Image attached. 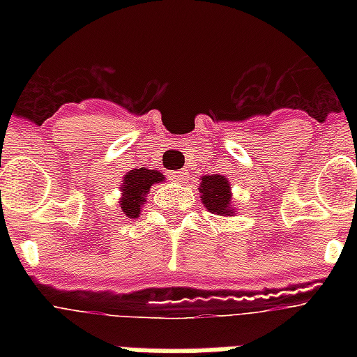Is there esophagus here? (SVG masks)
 <instances>
[{"mask_svg": "<svg viewBox=\"0 0 357 357\" xmlns=\"http://www.w3.org/2000/svg\"><path fill=\"white\" fill-rule=\"evenodd\" d=\"M185 178H187V174L185 172H170V179L172 181H176V183H183V181H185Z\"/></svg>", "mask_w": 357, "mask_h": 357, "instance_id": "esophagus-1", "label": "esophagus"}]
</instances>
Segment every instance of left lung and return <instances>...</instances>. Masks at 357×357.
<instances>
[{
    "label": "left lung",
    "mask_w": 357,
    "mask_h": 357,
    "mask_svg": "<svg viewBox=\"0 0 357 357\" xmlns=\"http://www.w3.org/2000/svg\"><path fill=\"white\" fill-rule=\"evenodd\" d=\"M199 193H201V201L204 204V208L212 212V214L224 218L237 214V210L233 206L231 185H229L225 176H220V174L202 176Z\"/></svg>",
    "instance_id": "left-lung-1"
}]
</instances>
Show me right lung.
<instances>
[{"mask_svg": "<svg viewBox=\"0 0 357 357\" xmlns=\"http://www.w3.org/2000/svg\"><path fill=\"white\" fill-rule=\"evenodd\" d=\"M164 176L158 170H149V168H135L130 170L122 178L120 185V208L126 216L137 218L141 208L145 204L149 189L155 183H162Z\"/></svg>", "mask_w": 357, "mask_h": 357, "instance_id": "right-lung-1", "label": "right lung"}]
</instances>
